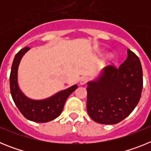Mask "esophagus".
Segmentation results:
<instances>
[{
	"label": "esophagus",
	"mask_w": 151,
	"mask_h": 151,
	"mask_svg": "<svg viewBox=\"0 0 151 151\" xmlns=\"http://www.w3.org/2000/svg\"><path fill=\"white\" fill-rule=\"evenodd\" d=\"M88 80H89L88 77H87V76L82 77V78H81V79H80V85H85V84L88 82Z\"/></svg>",
	"instance_id": "34e87169"
}]
</instances>
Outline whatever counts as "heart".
Wrapping results in <instances>:
<instances>
[{"mask_svg":"<svg viewBox=\"0 0 151 151\" xmlns=\"http://www.w3.org/2000/svg\"><path fill=\"white\" fill-rule=\"evenodd\" d=\"M109 58H110H110H112L111 56H109Z\"/></svg>","mask_w":151,"mask_h":151,"instance_id":"heart-1","label":"heart"}]
</instances>
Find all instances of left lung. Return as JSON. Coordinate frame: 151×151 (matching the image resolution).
I'll use <instances>...</instances> for the list:
<instances>
[{
    "mask_svg": "<svg viewBox=\"0 0 151 151\" xmlns=\"http://www.w3.org/2000/svg\"><path fill=\"white\" fill-rule=\"evenodd\" d=\"M143 88L141 61L128 49V57L119 67L106 66L97 81L88 83L87 111L97 123H119L134 110Z\"/></svg>",
    "mask_w": 151,
    "mask_h": 151,
    "instance_id": "8db88e82",
    "label": "left lung"
}]
</instances>
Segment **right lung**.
<instances>
[{
  "label": "right lung",
  "mask_w": 151,
  "mask_h": 151,
  "mask_svg": "<svg viewBox=\"0 0 151 151\" xmlns=\"http://www.w3.org/2000/svg\"><path fill=\"white\" fill-rule=\"evenodd\" d=\"M30 47H26L16 54L10 75V88L12 98L16 106L25 118L36 122H47L59 116L63 110L66 99L78 88L75 85L69 88L58 92L55 95L43 101L29 99L19 90L17 83L18 66L22 56Z\"/></svg>",
  "instance_id": "obj_1"
}]
</instances>
